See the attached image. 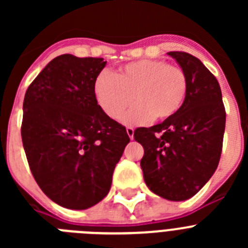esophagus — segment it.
I'll use <instances>...</instances> for the list:
<instances>
[{
  "label": "esophagus",
  "instance_id": "esophagus-1",
  "mask_svg": "<svg viewBox=\"0 0 248 248\" xmlns=\"http://www.w3.org/2000/svg\"><path fill=\"white\" fill-rule=\"evenodd\" d=\"M126 133H128V135L130 139H133V138H134V129L131 128V126H128V128H126Z\"/></svg>",
  "mask_w": 248,
  "mask_h": 248
}]
</instances>
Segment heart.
I'll use <instances>...</instances> for the list:
<instances>
[{
    "label": "heart",
    "mask_w": 248,
    "mask_h": 248,
    "mask_svg": "<svg viewBox=\"0 0 248 248\" xmlns=\"http://www.w3.org/2000/svg\"><path fill=\"white\" fill-rule=\"evenodd\" d=\"M187 93V78L180 67L160 59H140L119 68L117 73L102 72L94 82L98 104L111 119L143 124L153 118L165 120L181 108Z\"/></svg>",
    "instance_id": "obj_1"
}]
</instances>
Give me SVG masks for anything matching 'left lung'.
Masks as SVG:
<instances>
[{
    "label": "left lung",
    "instance_id": "1",
    "mask_svg": "<svg viewBox=\"0 0 248 248\" xmlns=\"http://www.w3.org/2000/svg\"><path fill=\"white\" fill-rule=\"evenodd\" d=\"M187 78V93L171 118L138 128L134 139L144 148L140 161L149 189L166 200L184 201L198 194L217 169L226 111L220 84L200 59L169 52Z\"/></svg>",
    "mask_w": 248,
    "mask_h": 248
}]
</instances>
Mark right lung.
<instances>
[{
  "label": "right lung",
  "instance_id": "obj_1",
  "mask_svg": "<svg viewBox=\"0 0 248 248\" xmlns=\"http://www.w3.org/2000/svg\"><path fill=\"white\" fill-rule=\"evenodd\" d=\"M103 58L62 54L34 78L23 100L21 135L43 192L72 210L92 207L110 190L115 165L130 141L94 95Z\"/></svg>",
  "mask_w": 248,
  "mask_h": 248
}]
</instances>
